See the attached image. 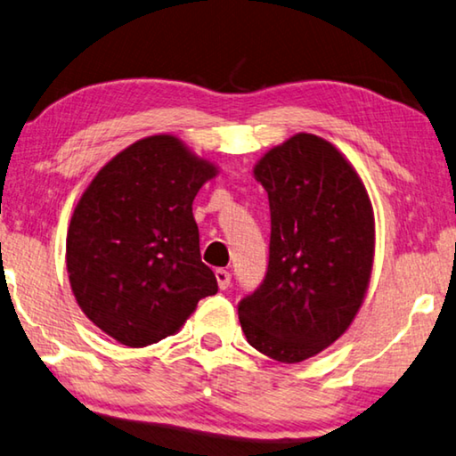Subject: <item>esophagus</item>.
I'll return each mask as SVG.
<instances>
[{
    "instance_id": "34e87169",
    "label": "esophagus",
    "mask_w": 456,
    "mask_h": 456,
    "mask_svg": "<svg viewBox=\"0 0 456 456\" xmlns=\"http://www.w3.org/2000/svg\"><path fill=\"white\" fill-rule=\"evenodd\" d=\"M216 279H218V285L220 289H228L230 287V273L226 269H216Z\"/></svg>"
}]
</instances>
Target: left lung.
<instances>
[{"mask_svg": "<svg viewBox=\"0 0 456 456\" xmlns=\"http://www.w3.org/2000/svg\"><path fill=\"white\" fill-rule=\"evenodd\" d=\"M255 177L269 195V267L238 318L258 353L299 362L340 338L359 312L373 267V209L348 160L314 134L271 149Z\"/></svg>", "mask_w": 456, "mask_h": 456, "instance_id": "8db88e82", "label": "left lung"}]
</instances>
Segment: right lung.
Masks as SVG:
<instances>
[{
	"mask_svg": "<svg viewBox=\"0 0 456 456\" xmlns=\"http://www.w3.org/2000/svg\"><path fill=\"white\" fill-rule=\"evenodd\" d=\"M214 175L181 140L149 136L111 159L77 204L69 281L83 314L122 345H155L218 293L191 209Z\"/></svg>",
	"mask_w": 456,
	"mask_h": 456,
	"instance_id": "obj_1",
	"label": "right lung"
}]
</instances>
